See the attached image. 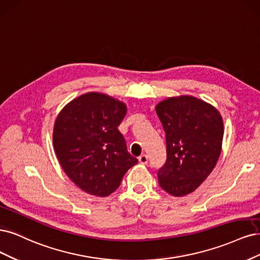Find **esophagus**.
<instances>
[{
    "label": "esophagus",
    "instance_id": "1",
    "mask_svg": "<svg viewBox=\"0 0 260 260\" xmlns=\"http://www.w3.org/2000/svg\"><path fill=\"white\" fill-rule=\"evenodd\" d=\"M138 161L139 163L141 164H147L148 163V156L146 154H141L139 157H138Z\"/></svg>",
    "mask_w": 260,
    "mask_h": 260
}]
</instances>
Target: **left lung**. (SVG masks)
Segmentation results:
<instances>
[{
  "label": "left lung",
  "instance_id": "left-lung-1",
  "mask_svg": "<svg viewBox=\"0 0 260 260\" xmlns=\"http://www.w3.org/2000/svg\"><path fill=\"white\" fill-rule=\"evenodd\" d=\"M155 111L166 138V161L157 172L158 185L174 197L187 196L218 161L222 118L215 107L193 96L167 98L156 105Z\"/></svg>",
  "mask_w": 260,
  "mask_h": 260
}]
</instances>
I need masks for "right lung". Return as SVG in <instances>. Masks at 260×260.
Segmentation results:
<instances>
[{
    "instance_id": "obj_1",
    "label": "right lung",
    "mask_w": 260,
    "mask_h": 260,
    "mask_svg": "<svg viewBox=\"0 0 260 260\" xmlns=\"http://www.w3.org/2000/svg\"><path fill=\"white\" fill-rule=\"evenodd\" d=\"M126 111L120 100L91 91L73 99L57 116L53 145L58 161L67 176L89 194H111L125 173L138 163L118 129Z\"/></svg>"
}]
</instances>
